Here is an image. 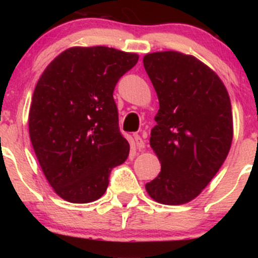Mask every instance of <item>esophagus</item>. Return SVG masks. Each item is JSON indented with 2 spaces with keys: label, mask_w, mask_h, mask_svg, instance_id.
Instances as JSON below:
<instances>
[{
  "label": "esophagus",
  "mask_w": 258,
  "mask_h": 258,
  "mask_svg": "<svg viewBox=\"0 0 258 258\" xmlns=\"http://www.w3.org/2000/svg\"><path fill=\"white\" fill-rule=\"evenodd\" d=\"M133 137H135L136 146H137L138 149H144V148H146V141H144V139L142 138L141 136L135 135V136H133Z\"/></svg>",
  "instance_id": "esophagus-1"
}]
</instances>
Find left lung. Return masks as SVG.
<instances>
[{"mask_svg":"<svg viewBox=\"0 0 258 258\" xmlns=\"http://www.w3.org/2000/svg\"><path fill=\"white\" fill-rule=\"evenodd\" d=\"M143 64L159 98L150 147L161 162L146 189L160 204L182 205L203 191L229 153V94L217 74L194 55L149 53Z\"/></svg>","mask_w":258,"mask_h":258,"instance_id":"left-lung-1","label":"left lung"}]
</instances>
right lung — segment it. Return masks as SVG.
<instances>
[{
  "label": "right lung",
  "instance_id": "add662e5",
  "mask_svg": "<svg viewBox=\"0 0 258 258\" xmlns=\"http://www.w3.org/2000/svg\"><path fill=\"white\" fill-rule=\"evenodd\" d=\"M138 54L105 46L72 47L44 69L32 94L29 133L42 172L61 199H99L130 144L112 92Z\"/></svg>",
  "mask_w": 258,
  "mask_h": 258
}]
</instances>
